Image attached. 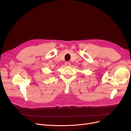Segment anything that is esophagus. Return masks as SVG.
<instances>
[{
	"label": "esophagus",
	"instance_id": "1",
	"mask_svg": "<svg viewBox=\"0 0 131 131\" xmlns=\"http://www.w3.org/2000/svg\"><path fill=\"white\" fill-rule=\"evenodd\" d=\"M70 65H71V63L69 62H67L65 63V66L67 67H69V66H70Z\"/></svg>",
	"mask_w": 131,
	"mask_h": 131
}]
</instances>
